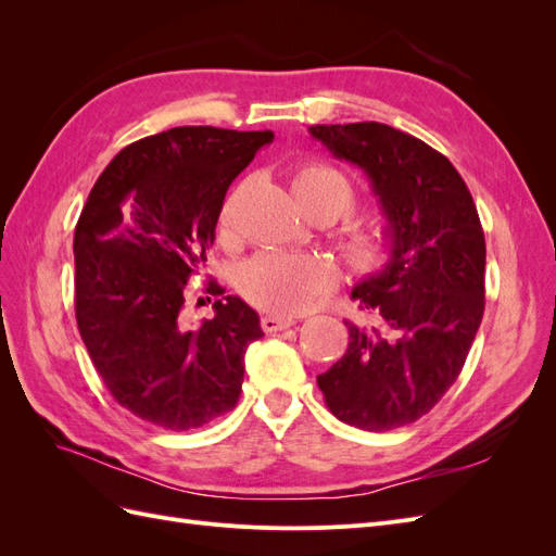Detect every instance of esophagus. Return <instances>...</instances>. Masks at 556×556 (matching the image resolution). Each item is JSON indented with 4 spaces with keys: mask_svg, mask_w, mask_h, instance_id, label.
<instances>
[{
    "mask_svg": "<svg viewBox=\"0 0 556 556\" xmlns=\"http://www.w3.org/2000/svg\"><path fill=\"white\" fill-rule=\"evenodd\" d=\"M294 325L292 317H278V315H264L262 317V329L266 333H274V331H282Z\"/></svg>",
    "mask_w": 556,
    "mask_h": 556,
    "instance_id": "1",
    "label": "esophagus"
}]
</instances>
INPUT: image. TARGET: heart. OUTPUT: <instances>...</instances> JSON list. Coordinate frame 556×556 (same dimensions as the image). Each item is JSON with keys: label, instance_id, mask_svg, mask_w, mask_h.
Instances as JSON below:
<instances>
[{"label": "heart", "instance_id": "1", "mask_svg": "<svg viewBox=\"0 0 556 556\" xmlns=\"http://www.w3.org/2000/svg\"><path fill=\"white\" fill-rule=\"evenodd\" d=\"M292 192L317 223H333L355 204V185L339 166L329 162H304L292 172ZM237 208L229 197L220 211V237L231 239ZM345 266L352 274H374L390 257V229L376 213L348 215L336 231ZM336 285V268L319 255L266 250L245 262L239 288L252 306L276 315H294L311 308Z\"/></svg>", "mask_w": 556, "mask_h": 556}]
</instances>
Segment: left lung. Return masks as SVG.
I'll list each match as a JSON object with an SVG mask.
<instances>
[{"mask_svg":"<svg viewBox=\"0 0 556 556\" xmlns=\"http://www.w3.org/2000/svg\"><path fill=\"white\" fill-rule=\"evenodd\" d=\"M308 131L371 178L392 241L382 271L352 290L374 323H345V355L317 384L345 425L406 427L459 378L482 323L486 250L478 208L452 162L406 131L382 123Z\"/></svg>","mask_w":556,"mask_h":556,"instance_id":"1","label":"left lung"}]
</instances>
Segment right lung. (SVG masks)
<instances>
[{
    "label": "right lung",
    "instance_id": "1",
    "mask_svg": "<svg viewBox=\"0 0 556 556\" xmlns=\"http://www.w3.org/2000/svg\"><path fill=\"white\" fill-rule=\"evenodd\" d=\"M274 131L174 127L117 153L74 231L80 339L111 396L169 431L237 406L260 315L223 296L199 327L182 317L188 280L206 264L231 180ZM206 292L225 294L215 280Z\"/></svg>",
    "mask_w": 556,
    "mask_h": 556
}]
</instances>
